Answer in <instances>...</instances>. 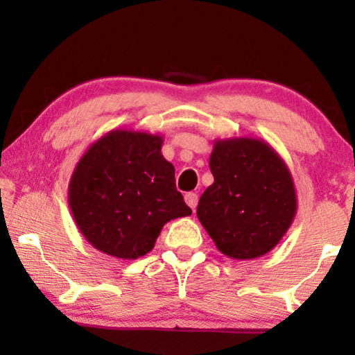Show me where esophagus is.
<instances>
[{
    "label": "esophagus",
    "mask_w": 355,
    "mask_h": 355,
    "mask_svg": "<svg viewBox=\"0 0 355 355\" xmlns=\"http://www.w3.org/2000/svg\"><path fill=\"white\" fill-rule=\"evenodd\" d=\"M184 200H186L187 205L191 207L193 211H196V207H197V202H198L197 193H193V192H187V193H186V197H184Z\"/></svg>",
    "instance_id": "esophagus-1"
}]
</instances>
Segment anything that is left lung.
Instances as JSON below:
<instances>
[{"label": "left lung", "instance_id": "1", "mask_svg": "<svg viewBox=\"0 0 355 355\" xmlns=\"http://www.w3.org/2000/svg\"><path fill=\"white\" fill-rule=\"evenodd\" d=\"M215 181L202 193L197 216L216 249L234 260L268 254L297 213L288 164L261 139H216L210 155Z\"/></svg>", "mask_w": 355, "mask_h": 355}]
</instances>
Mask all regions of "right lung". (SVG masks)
Returning a JSON list of instances; mask_svg holds the SVG:
<instances>
[{
  "instance_id": "obj_1",
  "label": "right lung",
  "mask_w": 355,
  "mask_h": 355,
  "mask_svg": "<svg viewBox=\"0 0 355 355\" xmlns=\"http://www.w3.org/2000/svg\"><path fill=\"white\" fill-rule=\"evenodd\" d=\"M162 145L158 134L114 129L77 162L67 202L82 236L96 250L135 260L153 249L168 221L192 215Z\"/></svg>"
}]
</instances>
